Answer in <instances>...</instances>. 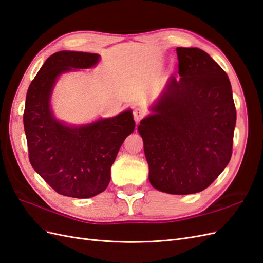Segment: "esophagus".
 <instances>
[{
  "label": "esophagus",
  "mask_w": 263,
  "mask_h": 263,
  "mask_svg": "<svg viewBox=\"0 0 263 263\" xmlns=\"http://www.w3.org/2000/svg\"><path fill=\"white\" fill-rule=\"evenodd\" d=\"M133 114H134V119L136 123H139L141 121V118L145 116V112L144 109H141L140 107H136L133 110Z\"/></svg>",
  "instance_id": "esophagus-1"
}]
</instances>
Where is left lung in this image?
Listing matches in <instances>:
<instances>
[{"instance_id": "obj_1", "label": "left lung", "mask_w": 263, "mask_h": 263, "mask_svg": "<svg viewBox=\"0 0 263 263\" xmlns=\"http://www.w3.org/2000/svg\"><path fill=\"white\" fill-rule=\"evenodd\" d=\"M179 79L170 77L138 132L149 181L169 194L209 187L233 151L236 107L226 72L209 53L178 47Z\"/></svg>"}]
</instances>
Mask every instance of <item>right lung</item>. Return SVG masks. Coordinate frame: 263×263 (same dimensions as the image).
I'll use <instances>...</instances> for the list:
<instances>
[{
    "label": "right lung",
    "mask_w": 263,
    "mask_h": 263,
    "mask_svg": "<svg viewBox=\"0 0 263 263\" xmlns=\"http://www.w3.org/2000/svg\"><path fill=\"white\" fill-rule=\"evenodd\" d=\"M99 60L98 53L55 52L45 61L26 95L23 121L30 164L65 196L87 198L103 192L119 148L135 129L132 110L83 126H68L54 118L50 97L58 77L92 68Z\"/></svg>",
    "instance_id": "1"
}]
</instances>
